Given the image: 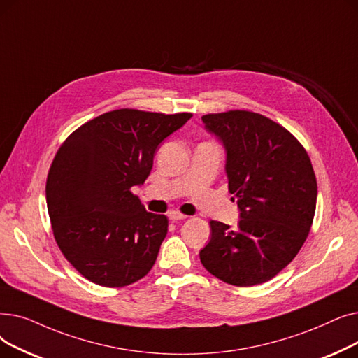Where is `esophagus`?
Instances as JSON below:
<instances>
[{
  "label": "esophagus",
  "mask_w": 358,
  "mask_h": 358,
  "mask_svg": "<svg viewBox=\"0 0 358 358\" xmlns=\"http://www.w3.org/2000/svg\"><path fill=\"white\" fill-rule=\"evenodd\" d=\"M169 218L172 221H178V220H185L186 215L185 214H180L179 211H170L169 213Z\"/></svg>",
  "instance_id": "1"
}]
</instances>
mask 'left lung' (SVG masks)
<instances>
[{
  "label": "left lung",
  "instance_id": "1",
  "mask_svg": "<svg viewBox=\"0 0 358 358\" xmlns=\"http://www.w3.org/2000/svg\"><path fill=\"white\" fill-rule=\"evenodd\" d=\"M202 122L224 147L241 220L236 229L211 221L201 264L231 285L262 284L294 259L310 231L317 198L310 159L290 132L259 113L230 110Z\"/></svg>",
  "mask_w": 358,
  "mask_h": 358
}]
</instances>
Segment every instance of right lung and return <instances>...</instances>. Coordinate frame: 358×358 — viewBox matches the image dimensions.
Masks as SVG:
<instances>
[{
    "mask_svg": "<svg viewBox=\"0 0 358 358\" xmlns=\"http://www.w3.org/2000/svg\"><path fill=\"white\" fill-rule=\"evenodd\" d=\"M191 117L119 109L61 145L46 180L48 213L61 252L83 277L124 287L155 265L169 221L147 213L131 188L148 178L160 143Z\"/></svg>",
    "mask_w": 358,
    "mask_h": 358,
    "instance_id": "add662e5",
    "label": "right lung"
}]
</instances>
